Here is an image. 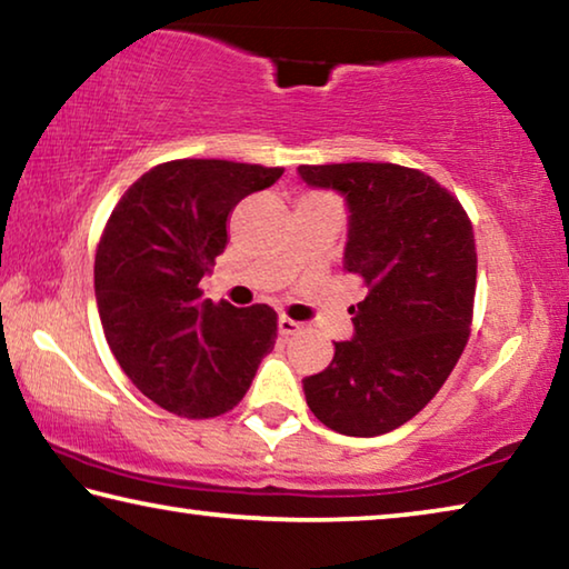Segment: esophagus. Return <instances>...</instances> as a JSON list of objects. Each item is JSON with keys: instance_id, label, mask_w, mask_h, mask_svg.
Returning a JSON list of instances; mask_svg holds the SVG:
<instances>
[{"instance_id": "esophagus-1", "label": "esophagus", "mask_w": 569, "mask_h": 569, "mask_svg": "<svg viewBox=\"0 0 569 569\" xmlns=\"http://www.w3.org/2000/svg\"><path fill=\"white\" fill-rule=\"evenodd\" d=\"M298 329H301V323L293 321V319H288V316H278V333L291 336V333H296Z\"/></svg>"}]
</instances>
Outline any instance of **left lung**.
<instances>
[{"instance_id":"left-lung-1","label":"left lung","mask_w":569,"mask_h":569,"mask_svg":"<svg viewBox=\"0 0 569 569\" xmlns=\"http://www.w3.org/2000/svg\"><path fill=\"white\" fill-rule=\"evenodd\" d=\"M311 188L349 206L343 271L366 298L349 308L351 341L303 379L308 409L346 437H379L435 399L469 341L477 248L459 200L421 170L393 162L301 166Z\"/></svg>"}]
</instances>
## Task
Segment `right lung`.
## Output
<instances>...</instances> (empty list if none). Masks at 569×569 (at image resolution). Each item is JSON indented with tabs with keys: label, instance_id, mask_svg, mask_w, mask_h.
Returning a JSON list of instances; mask_svg holds the SVG:
<instances>
[{
	"label": "right lung",
	"instance_id": "1",
	"mask_svg": "<svg viewBox=\"0 0 569 569\" xmlns=\"http://www.w3.org/2000/svg\"><path fill=\"white\" fill-rule=\"evenodd\" d=\"M283 168L170 160L124 190L94 256V296L110 351L150 401L178 417H220L273 351L271 306L200 301L228 243V216Z\"/></svg>",
	"mask_w": 569,
	"mask_h": 569
}]
</instances>
